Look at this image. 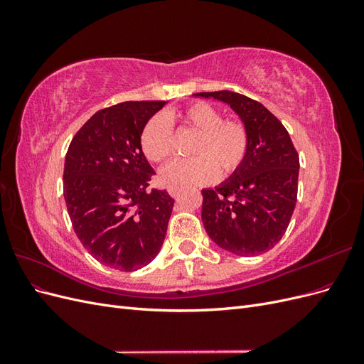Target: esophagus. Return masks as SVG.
<instances>
[{"mask_svg":"<svg viewBox=\"0 0 364 364\" xmlns=\"http://www.w3.org/2000/svg\"><path fill=\"white\" fill-rule=\"evenodd\" d=\"M179 193H181V188H178V186H170V188H168V194L171 197H178Z\"/></svg>","mask_w":364,"mask_h":364,"instance_id":"esophagus-1","label":"esophagus"}]
</instances>
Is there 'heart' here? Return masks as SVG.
I'll return each mask as SVG.
<instances>
[{
	"instance_id": "heart-1",
	"label": "heart",
	"mask_w": 364,
	"mask_h": 364,
	"mask_svg": "<svg viewBox=\"0 0 364 364\" xmlns=\"http://www.w3.org/2000/svg\"><path fill=\"white\" fill-rule=\"evenodd\" d=\"M174 118L182 127L197 132L191 146L194 158L165 165L159 174L164 185H205L215 181L217 174L220 178L232 174L245 161L249 147L245 126L237 121H223L214 106L196 102L183 107ZM141 150L151 162H164L171 156L173 129L164 115L151 117L146 123L141 132Z\"/></svg>"
}]
</instances>
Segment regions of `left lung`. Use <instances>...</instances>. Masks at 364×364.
I'll use <instances>...</instances> for the list:
<instances>
[{"label":"left lung","instance_id":"obj_1","mask_svg":"<svg viewBox=\"0 0 364 364\" xmlns=\"http://www.w3.org/2000/svg\"><path fill=\"white\" fill-rule=\"evenodd\" d=\"M193 97L228 105L249 136L240 167L215 188L202 190L206 234L234 255H261L282 238L296 206L299 156L289 132L267 107L238 92Z\"/></svg>","mask_w":364,"mask_h":364}]
</instances>
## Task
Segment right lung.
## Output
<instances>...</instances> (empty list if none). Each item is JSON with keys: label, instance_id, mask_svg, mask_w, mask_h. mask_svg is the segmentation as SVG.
<instances>
[{"label": "right lung", "instance_id": "add662e5", "mask_svg": "<svg viewBox=\"0 0 364 364\" xmlns=\"http://www.w3.org/2000/svg\"><path fill=\"white\" fill-rule=\"evenodd\" d=\"M168 102L102 109L77 132L65 156L63 196L75 235L105 266L134 272L156 258L174 199L147 190L155 173L141 132Z\"/></svg>", "mask_w": 364, "mask_h": 364}]
</instances>
